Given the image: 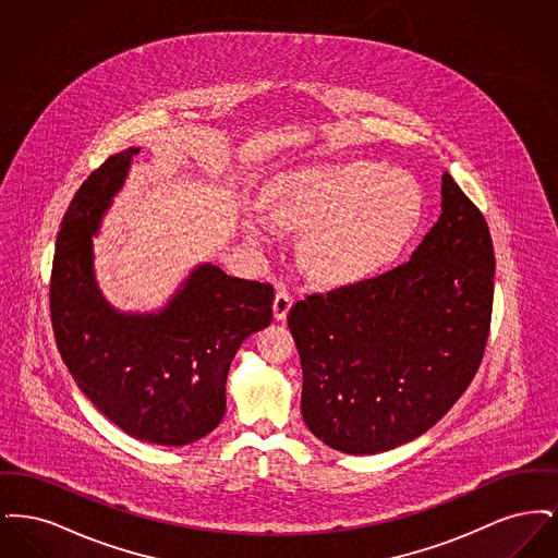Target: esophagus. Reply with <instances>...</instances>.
<instances>
[{
  "label": "esophagus",
  "mask_w": 558,
  "mask_h": 558,
  "mask_svg": "<svg viewBox=\"0 0 558 558\" xmlns=\"http://www.w3.org/2000/svg\"><path fill=\"white\" fill-rule=\"evenodd\" d=\"M291 292L284 291V289H280V291L276 292V296H274V305H271V310H274V318H287V316H289V310H291Z\"/></svg>",
  "instance_id": "esophagus-1"
}]
</instances>
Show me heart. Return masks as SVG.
Instances as JSON below:
<instances>
[{
  "mask_svg": "<svg viewBox=\"0 0 558 558\" xmlns=\"http://www.w3.org/2000/svg\"><path fill=\"white\" fill-rule=\"evenodd\" d=\"M266 207L278 226L303 232L299 255L312 276L353 282L398 259L425 219L426 198L410 171L351 160L280 173L267 187ZM270 220L248 213V239L266 242Z\"/></svg>",
  "mask_w": 558,
  "mask_h": 558,
  "instance_id": "b5f03b06",
  "label": "heart"
}]
</instances>
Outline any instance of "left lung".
<instances>
[{"label": "left lung", "mask_w": 558, "mask_h": 558, "mask_svg": "<svg viewBox=\"0 0 558 558\" xmlns=\"http://www.w3.org/2000/svg\"><path fill=\"white\" fill-rule=\"evenodd\" d=\"M494 269L487 221L446 171L441 215L410 262L292 305L310 430L366 456L439 423L483 360Z\"/></svg>", "instance_id": "1"}]
</instances>
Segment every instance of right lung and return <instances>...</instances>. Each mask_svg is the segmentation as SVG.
<instances>
[{"label":"right lung","instance_id":"obj_1","mask_svg":"<svg viewBox=\"0 0 558 558\" xmlns=\"http://www.w3.org/2000/svg\"><path fill=\"white\" fill-rule=\"evenodd\" d=\"M137 153L108 157L62 217L50 278L53 337L108 421L148 444L186 446L221 423L230 364L248 335L269 326L274 287L203 264L159 314L114 312L94 280L92 236Z\"/></svg>","mask_w":558,"mask_h":558}]
</instances>
